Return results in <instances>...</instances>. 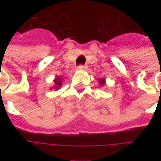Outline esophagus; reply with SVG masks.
Returning a JSON list of instances; mask_svg holds the SVG:
<instances>
[{"label": "esophagus", "mask_w": 161, "mask_h": 161, "mask_svg": "<svg viewBox=\"0 0 161 161\" xmlns=\"http://www.w3.org/2000/svg\"><path fill=\"white\" fill-rule=\"evenodd\" d=\"M78 68H79V69H86V68H87V65H86V64H79V65H78Z\"/></svg>", "instance_id": "34e87169"}]
</instances>
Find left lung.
Instances as JSON below:
<instances>
[{"label": "left lung", "mask_w": 161, "mask_h": 161, "mask_svg": "<svg viewBox=\"0 0 161 161\" xmlns=\"http://www.w3.org/2000/svg\"><path fill=\"white\" fill-rule=\"evenodd\" d=\"M104 84V81L102 80L101 79V80H100V84Z\"/></svg>", "instance_id": "obj_1"}]
</instances>
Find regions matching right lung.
<instances>
[{"mask_svg": "<svg viewBox=\"0 0 161 161\" xmlns=\"http://www.w3.org/2000/svg\"><path fill=\"white\" fill-rule=\"evenodd\" d=\"M55 83H56V84H57L56 88L58 89V88L60 87V85H61V79L58 77L57 79H55Z\"/></svg>", "mask_w": 161, "mask_h": 161, "instance_id": "1", "label": "right lung"}]
</instances>
